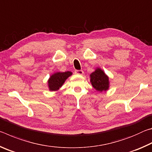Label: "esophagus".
Here are the masks:
<instances>
[{
    "label": "esophagus",
    "instance_id": "esophagus-1",
    "mask_svg": "<svg viewBox=\"0 0 152 152\" xmlns=\"http://www.w3.org/2000/svg\"><path fill=\"white\" fill-rule=\"evenodd\" d=\"M74 72L76 74H78V75H83L84 74V72L82 70H75Z\"/></svg>",
    "mask_w": 152,
    "mask_h": 152
}]
</instances>
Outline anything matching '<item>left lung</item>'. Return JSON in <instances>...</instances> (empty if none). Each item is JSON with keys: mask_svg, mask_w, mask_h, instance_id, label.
<instances>
[{"mask_svg": "<svg viewBox=\"0 0 152 152\" xmlns=\"http://www.w3.org/2000/svg\"><path fill=\"white\" fill-rule=\"evenodd\" d=\"M90 81L92 86L99 92H106L110 87L109 78L101 68H96L90 74Z\"/></svg>", "mask_w": 152, "mask_h": 152, "instance_id": "8db88e82", "label": "left lung"}]
</instances>
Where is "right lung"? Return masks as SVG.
Returning a JSON list of instances; mask_svg holds the SVG:
<instances>
[{
	"label": "right lung",
	"instance_id": "right-lung-1",
	"mask_svg": "<svg viewBox=\"0 0 152 152\" xmlns=\"http://www.w3.org/2000/svg\"><path fill=\"white\" fill-rule=\"evenodd\" d=\"M72 75V72L67 71L65 72H56L51 74L48 80V86L50 91H57L63 86L68 78Z\"/></svg>",
	"mask_w": 152,
	"mask_h": 152
}]
</instances>
